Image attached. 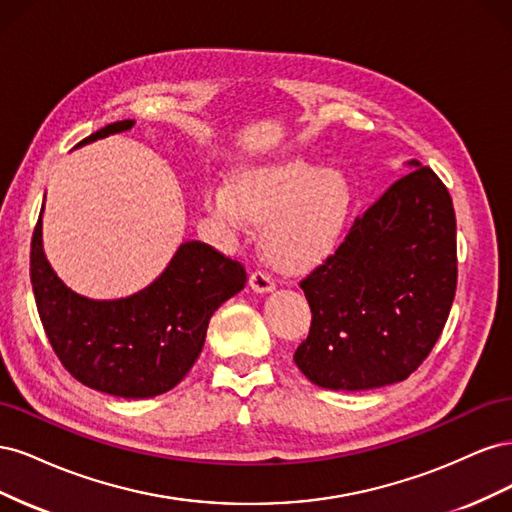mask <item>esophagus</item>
Returning <instances> with one entry per match:
<instances>
[{
  "label": "esophagus",
  "instance_id": "34e87169",
  "mask_svg": "<svg viewBox=\"0 0 512 512\" xmlns=\"http://www.w3.org/2000/svg\"><path fill=\"white\" fill-rule=\"evenodd\" d=\"M250 288L258 294H267V292H273L275 290V282L271 280V277L267 273H252L250 275Z\"/></svg>",
  "mask_w": 512,
  "mask_h": 512
}]
</instances>
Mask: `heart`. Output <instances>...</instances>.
I'll list each match as a JSON object with an SVG mask.
<instances>
[{"label": "heart", "instance_id": "obj_1", "mask_svg": "<svg viewBox=\"0 0 512 512\" xmlns=\"http://www.w3.org/2000/svg\"><path fill=\"white\" fill-rule=\"evenodd\" d=\"M205 207L226 228L262 226V250L275 267L305 273L322 265L344 237L352 211V185L339 170L303 158L243 168L235 179L213 181Z\"/></svg>", "mask_w": 512, "mask_h": 512}]
</instances>
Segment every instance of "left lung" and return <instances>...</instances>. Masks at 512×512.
<instances>
[{
  "instance_id": "8db88e82",
  "label": "left lung",
  "mask_w": 512,
  "mask_h": 512,
  "mask_svg": "<svg viewBox=\"0 0 512 512\" xmlns=\"http://www.w3.org/2000/svg\"><path fill=\"white\" fill-rule=\"evenodd\" d=\"M301 282L312 327L294 352L307 380L367 391L406 380L444 329L457 288L453 200L418 160Z\"/></svg>"
}]
</instances>
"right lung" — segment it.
Returning <instances> with one entry per match:
<instances>
[{"label": "right lung", "mask_w": 512, "mask_h": 512, "mask_svg": "<svg viewBox=\"0 0 512 512\" xmlns=\"http://www.w3.org/2000/svg\"><path fill=\"white\" fill-rule=\"evenodd\" d=\"M134 119L108 123L79 147L128 132ZM42 213L32 239V286L46 337L70 374L123 399L156 397L177 386L205 346L209 320L247 282L241 262L211 245L185 241L166 269L130 297L100 301L76 294L42 247Z\"/></svg>", "instance_id": "add662e5"}]
</instances>
